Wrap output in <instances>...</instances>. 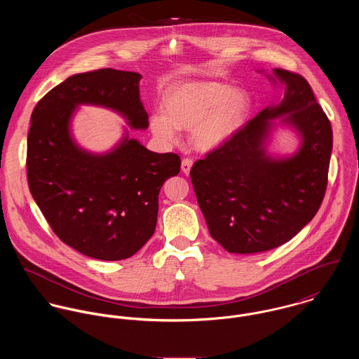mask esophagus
I'll return each mask as SVG.
<instances>
[{
	"mask_svg": "<svg viewBox=\"0 0 359 359\" xmlns=\"http://www.w3.org/2000/svg\"><path fill=\"white\" fill-rule=\"evenodd\" d=\"M192 160L191 158H184L182 160V163H181V170H182V172L185 174V175H189V172H191V168H192Z\"/></svg>",
	"mask_w": 359,
	"mask_h": 359,
	"instance_id": "obj_1",
	"label": "esophagus"
}]
</instances>
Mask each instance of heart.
Returning a JSON list of instances; mask_svg holds the SVG:
<instances>
[{"instance_id":"1","label":"heart","mask_w":359,"mask_h":359,"mask_svg":"<svg viewBox=\"0 0 359 359\" xmlns=\"http://www.w3.org/2000/svg\"><path fill=\"white\" fill-rule=\"evenodd\" d=\"M163 114H154L149 128L163 142L177 138L175 130H189V144L201 154L225 147L242 128L250 111L243 90L218 81H189L168 91L161 102Z\"/></svg>"}]
</instances>
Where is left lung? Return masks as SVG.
I'll list each match as a JSON object with an SVG mask.
<instances>
[{
	"instance_id": "obj_1",
	"label": "left lung",
	"mask_w": 359,
	"mask_h": 359,
	"mask_svg": "<svg viewBox=\"0 0 359 359\" xmlns=\"http://www.w3.org/2000/svg\"><path fill=\"white\" fill-rule=\"evenodd\" d=\"M265 76L283 98L191 170L211 238L233 255L262 253L294 238L315 217L327 184L332 126L307 80L283 69ZM279 128L299 140L293 154L269 151Z\"/></svg>"
}]
</instances>
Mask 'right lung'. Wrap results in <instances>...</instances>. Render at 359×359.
Wrapping results in <instances>:
<instances>
[{"instance_id": "add662e5", "label": "right lung", "mask_w": 359, "mask_h": 359, "mask_svg": "<svg viewBox=\"0 0 359 359\" xmlns=\"http://www.w3.org/2000/svg\"><path fill=\"white\" fill-rule=\"evenodd\" d=\"M135 72L101 69L73 74L56 86L32 113L27 135V180L57 238L103 261L134 256L152 238L161 185L180 172L175 154H156L128 130H147ZM83 104L113 109L128 123L123 137L102 154L83 149L72 118Z\"/></svg>"}]
</instances>
